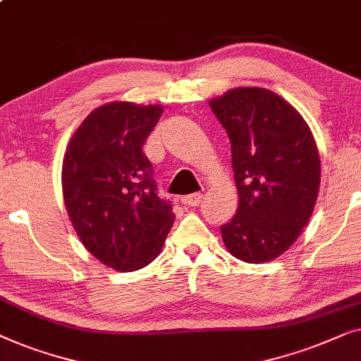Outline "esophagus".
<instances>
[{"label": "esophagus", "mask_w": 361, "mask_h": 361, "mask_svg": "<svg viewBox=\"0 0 361 361\" xmlns=\"http://www.w3.org/2000/svg\"><path fill=\"white\" fill-rule=\"evenodd\" d=\"M202 197H204L202 192H192V195H188V196L183 197V202H185V204H188V206H200Z\"/></svg>", "instance_id": "obj_1"}]
</instances>
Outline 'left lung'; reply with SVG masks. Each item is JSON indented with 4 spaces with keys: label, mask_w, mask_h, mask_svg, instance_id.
Segmentation results:
<instances>
[{
    "label": "left lung",
    "mask_w": 361,
    "mask_h": 361,
    "mask_svg": "<svg viewBox=\"0 0 361 361\" xmlns=\"http://www.w3.org/2000/svg\"><path fill=\"white\" fill-rule=\"evenodd\" d=\"M209 106L229 135L238 192L222 240L242 262L275 260L316 206L321 159L312 132L286 99L265 88H233Z\"/></svg>",
    "instance_id": "8db88e82"
}]
</instances>
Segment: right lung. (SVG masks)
<instances>
[{
    "label": "right lung",
    "mask_w": 361,
    "mask_h": 361,
    "mask_svg": "<svg viewBox=\"0 0 361 361\" xmlns=\"http://www.w3.org/2000/svg\"><path fill=\"white\" fill-rule=\"evenodd\" d=\"M161 106L114 101L88 114L63 157L68 217L86 250L118 271H135L159 255L175 216L157 195L144 144Z\"/></svg>",
    "instance_id": "1"
}]
</instances>
